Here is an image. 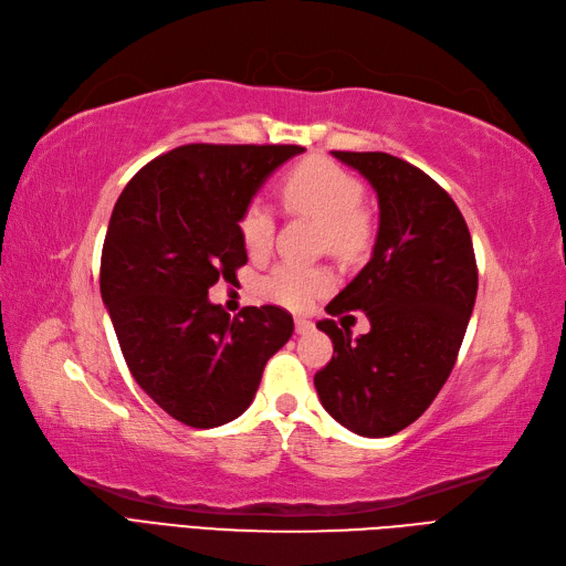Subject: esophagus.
<instances>
[{"label": "esophagus", "instance_id": "obj_1", "mask_svg": "<svg viewBox=\"0 0 566 566\" xmlns=\"http://www.w3.org/2000/svg\"><path fill=\"white\" fill-rule=\"evenodd\" d=\"M295 329H297V335H306V333H311V329H314V323H311L308 318L297 316L295 318Z\"/></svg>", "mask_w": 566, "mask_h": 566}]
</instances>
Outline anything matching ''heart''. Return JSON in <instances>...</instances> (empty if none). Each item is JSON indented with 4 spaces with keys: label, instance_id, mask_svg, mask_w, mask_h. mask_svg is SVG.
<instances>
[{
    "label": "heart",
    "instance_id": "heart-1",
    "mask_svg": "<svg viewBox=\"0 0 566 566\" xmlns=\"http://www.w3.org/2000/svg\"><path fill=\"white\" fill-rule=\"evenodd\" d=\"M281 199L287 210L318 220L321 243L337 255L356 258L373 241V218L360 206L363 185L339 164L311 157L285 172ZM241 241L252 258H264L274 241V216L262 201H250L239 218ZM335 274L325 266L285 262L260 283V292L290 308H304L333 290Z\"/></svg>",
    "mask_w": 566,
    "mask_h": 566
}]
</instances>
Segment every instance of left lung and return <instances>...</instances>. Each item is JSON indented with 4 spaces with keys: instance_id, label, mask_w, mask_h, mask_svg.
Returning a JSON list of instances; mask_svg holds the SVG:
<instances>
[{
    "instance_id": "left-lung-1",
    "label": "left lung",
    "mask_w": 566,
    "mask_h": 566,
    "mask_svg": "<svg viewBox=\"0 0 566 566\" xmlns=\"http://www.w3.org/2000/svg\"><path fill=\"white\" fill-rule=\"evenodd\" d=\"M373 185L379 231L373 258L327 304L363 311L369 333L318 321L335 356L314 377L327 415L365 438L417 421L450 377L469 327L478 264L461 210L423 170L384 151H333Z\"/></svg>"
}]
</instances>
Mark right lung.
<instances>
[{"instance_id": "add662e5", "label": "right lung", "mask_w": 566, "mask_h": 566, "mask_svg": "<svg viewBox=\"0 0 566 566\" xmlns=\"http://www.w3.org/2000/svg\"><path fill=\"white\" fill-rule=\"evenodd\" d=\"M300 145H182L133 175L116 201L101 295L133 379L191 428L241 417L266 360L292 337L281 306L229 318L208 300L248 262L239 218Z\"/></svg>"}]
</instances>
